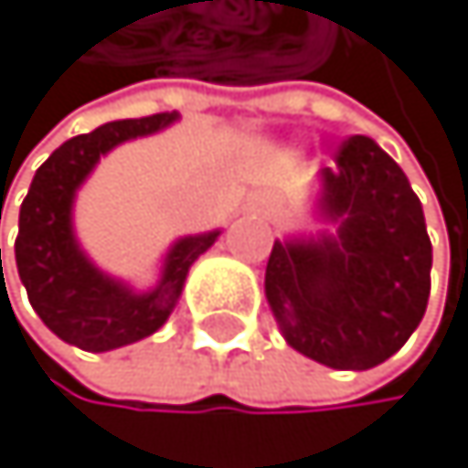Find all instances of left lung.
I'll use <instances>...</instances> for the list:
<instances>
[{
	"mask_svg": "<svg viewBox=\"0 0 468 468\" xmlns=\"http://www.w3.org/2000/svg\"><path fill=\"white\" fill-rule=\"evenodd\" d=\"M310 237L274 239L266 301L292 350L335 370H370L420 327L431 292V239L402 167L353 135L318 173Z\"/></svg>",
	"mask_w": 468,
	"mask_h": 468,
	"instance_id": "8db88e82",
	"label": "left lung"
}]
</instances>
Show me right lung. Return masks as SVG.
Here are the masks:
<instances>
[{"label":"right lung","instance_id":"right-lung-1","mask_svg":"<svg viewBox=\"0 0 468 468\" xmlns=\"http://www.w3.org/2000/svg\"><path fill=\"white\" fill-rule=\"evenodd\" d=\"M173 121H179L176 112L110 121L95 133L69 138L34 173L19 207L14 254L34 313L66 345L106 353L153 335L179 303L190 266L222 234L217 229L179 237L167 249L158 283L150 289H133L98 269L74 234V199L101 158L123 141L153 135Z\"/></svg>","mask_w":468,"mask_h":468}]
</instances>
